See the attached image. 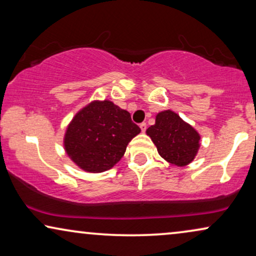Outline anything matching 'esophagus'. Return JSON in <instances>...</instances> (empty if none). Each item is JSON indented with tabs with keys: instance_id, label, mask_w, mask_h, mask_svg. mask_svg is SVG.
Returning a JSON list of instances; mask_svg holds the SVG:
<instances>
[{
	"instance_id": "34e87169",
	"label": "esophagus",
	"mask_w": 256,
	"mask_h": 256,
	"mask_svg": "<svg viewBox=\"0 0 256 256\" xmlns=\"http://www.w3.org/2000/svg\"><path fill=\"white\" fill-rule=\"evenodd\" d=\"M140 128H141L142 132H144L146 130V122H142V124H140Z\"/></svg>"
}]
</instances>
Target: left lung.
<instances>
[{
	"mask_svg": "<svg viewBox=\"0 0 256 256\" xmlns=\"http://www.w3.org/2000/svg\"><path fill=\"white\" fill-rule=\"evenodd\" d=\"M157 152L164 160L177 166H185L197 155L200 136L197 130L172 110L156 115V122L146 129Z\"/></svg>",
	"mask_w": 256,
	"mask_h": 256,
	"instance_id": "1",
	"label": "left lung"
}]
</instances>
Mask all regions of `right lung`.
<instances>
[{
	"label": "right lung",
	"instance_id": "right-lung-1",
	"mask_svg": "<svg viewBox=\"0 0 256 256\" xmlns=\"http://www.w3.org/2000/svg\"><path fill=\"white\" fill-rule=\"evenodd\" d=\"M141 129L130 114L110 100L93 101L73 118L66 129V152L80 169L102 172L124 155L128 143Z\"/></svg>",
	"mask_w": 256,
	"mask_h": 256
}]
</instances>
